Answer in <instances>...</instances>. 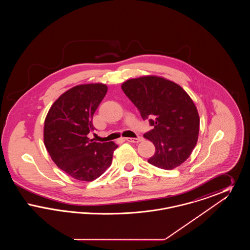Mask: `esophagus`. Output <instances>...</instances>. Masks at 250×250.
Here are the masks:
<instances>
[{"label": "esophagus", "instance_id": "34e87169", "mask_svg": "<svg viewBox=\"0 0 250 250\" xmlns=\"http://www.w3.org/2000/svg\"><path fill=\"white\" fill-rule=\"evenodd\" d=\"M125 141L128 142V143H138L143 141V138H142V137H138V138H126Z\"/></svg>", "mask_w": 250, "mask_h": 250}]
</instances>
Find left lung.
Here are the masks:
<instances>
[{"label": "left lung", "mask_w": 250, "mask_h": 250, "mask_svg": "<svg viewBox=\"0 0 250 250\" xmlns=\"http://www.w3.org/2000/svg\"><path fill=\"white\" fill-rule=\"evenodd\" d=\"M122 90L154 128L144 138L155 144L148 162L163 169L184 163L198 142L200 117L190 96L177 83L161 77L144 76L122 84Z\"/></svg>", "instance_id": "8db88e82"}]
</instances>
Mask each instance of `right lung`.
Listing matches in <instances>:
<instances>
[{"mask_svg":"<svg viewBox=\"0 0 250 250\" xmlns=\"http://www.w3.org/2000/svg\"><path fill=\"white\" fill-rule=\"evenodd\" d=\"M103 83L77 85L63 93L48 110L44 143L53 162L71 177L91 182L111 165L113 142L95 143L87 135L95 130L93 117L107 94Z\"/></svg>","mask_w":250,"mask_h":250,"instance_id":"obj_1","label":"right lung"}]
</instances>
